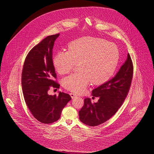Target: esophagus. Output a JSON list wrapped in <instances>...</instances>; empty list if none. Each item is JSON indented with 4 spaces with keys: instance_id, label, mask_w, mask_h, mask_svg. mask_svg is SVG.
<instances>
[{
    "instance_id": "34e87169",
    "label": "esophagus",
    "mask_w": 154,
    "mask_h": 154,
    "mask_svg": "<svg viewBox=\"0 0 154 154\" xmlns=\"http://www.w3.org/2000/svg\"><path fill=\"white\" fill-rule=\"evenodd\" d=\"M70 95L71 96V97H72V99H73L74 97H77V95H76V94H74V93H70Z\"/></svg>"
}]
</instances>
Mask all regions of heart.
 <instances>
[{"label": "heart", "instance_id": "b5f03b06", "mask_svg": "<svg viewBox=\"0 0 154 154\" xmlns=\"http://www.w3.org/2000/svg\"><path fill=\"white\" fill-rule=\"evenodd\" d=\"M118 62L117 45L95 37L74 41L69 45L68 51L58 52L53 58L54 67L60 74L70 73L79 64L80 72L63 80L64 88L76 94L84 92L91 81L100 84L109 80L116 71Z\"/></svg>", "mask_w": 154, "mask_h": 154}]
</instances>
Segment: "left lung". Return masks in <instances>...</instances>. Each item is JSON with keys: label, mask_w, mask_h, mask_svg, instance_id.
I'll return each instance as SVG.
<instances>
[{"label": "left lung", "mask_w": 154, "mask_h": 154, "mask_svg": "<svg viewBox=\"0 0 154 154\" xmlns=\"http://www.w3.org/2000/svg\"><path fill=\"white\" fill-rule=\"evenodd\" d=\"M133 74L132 59L128 58L114 78L94 89L92 95L98 97L97 103L91 99H84V104L79 111V118L84 124L96 126L112 117L124 102L131 85Z\"/></svg>", "instance_id": "1"}]
</instances>
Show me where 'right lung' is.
<instances>
[{
  "mask_svg": "<svg viewBox=\"0 0 154 154\" xmlns=\"http://www.w3.org/2000/svg\"><path fill=\"white\" fill-rule=\"evenodd\" d=\"M59 33L46 37L28 54L22 68L21 84L25 103L33 116L43 124L58 121L71 96L64 92L50 95L51 87L60 85L52 61V49Z\"/></svg>",
  "mask_w": 154,
  "mask_h": 154,
  "instance_id": "add662e5",
  "label": "right lung"
}]
</instances>
